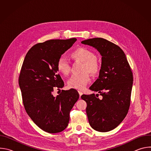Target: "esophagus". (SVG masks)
Returning <instances> with one entry per match:
<instances>
[{
    "label": "esophagus",
    "mask_w": 151,
    "mask_h": 151,
    "mask_svg": "<svg viewBox=\"0 0 151 151\" xmlns=\"http://www.w3.org/2000/svg\"><path fill=\"white\" fill-rule=\"evenodd\" d=\"M78 93H79V96H80V97H81V96H82V92L81 91H78Z\"/></svg>",
    "instance_id": "obj_1"
}]
</instances>
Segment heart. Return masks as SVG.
Wrapping results in <instances>:
<instances>
[{
    "label": "heart",
    "mask_w": 151,
    "mask_h": 151,
    "mask_svg": "<svg viewBox=\"0 0 151 151\" xmlns=\"http://www.w3.org/2000/svg\"><path fill=\"white\" fill-rule=\"evenodd\" d=\"M71 58L75 61L83 62L82 74L72 76L68 82L69 88L76 90H83L90 81V73L91 75H96L100 70L101 65L96 58L95 53L85 47H79L70 54ZM57 70L64 76H68L71 72V65L65 58L61 57L57 63Z\"/></svg>",
    "instance_id": "obj_1"
}]
</instances>
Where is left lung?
I'll list each match as a JSON object with an SVG mask.
<instances>
[{
	"label": "left lung",
	"mask_w": 151,
	"mask_h": 151,
	"mask_svg": "<svg viewBox=\"0 0 151 151\" xmlns=\"http://www.w3.org/2000/svg\"><path fill=\"white\" fill-rule=\"evenodd\" d=\"M81 43L96 48L102 56L99 78L90 89L98 91L103 99L97 98L98 94L81 96L87 104L86 112L89 124L97 132H109L119 125L128 112L133 72L125 53L114 43L101 37Z\"/></svg>",
	"instance_id": "obj_1"
}]
</instances>
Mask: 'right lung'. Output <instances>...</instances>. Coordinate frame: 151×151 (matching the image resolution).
I'll return each instance as SVG.
<instances>
[{
    "label": "right lung",
    "instance_id": "right-lung-1",
    "mask_svg": "<svg viewBox=\"0 0 151 151\" xmlns=\"http://www.w3.org/2000/svg\"><path fill=\"white\" fill-rule=\"evenodd\" d=\"M52 39L37 43L27 52L21 67L18 83L25 110L32 121L49 133L63 131L69 122L70 112L79 97L75 89L52 92L64 87L57 73V63L76 41Z\"/></svg>",
    "mask_w": 151,
    "mask_h": 151
}]
</instances>
